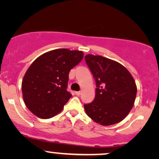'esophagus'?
Masks as SVG:
<instances>
[{
  "instance_id": "34e87169",
  "label": "esophagus",
  "mask_w": 159,
  "mask_h": 159,
  "mask_svg": "<svg viewBox=\"0 0 159 159\" xmlns=\"http://www.w3.org/2000/svg\"><path fill=\"white\" fill-rule=\"evenodd\" d=\"M75 94H76V95H77V96H79V95H81V92H80V91H78V92H75Z\"/></svg>"
}]
</instances>
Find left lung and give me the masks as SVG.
<instances>
[{"mask_svg": "<svg viewBox=\"0 0 159 159\" xmlns=\"http://www.w3.org/2000/svg\"><path fill=\"white\" fill-rule=\"evenodd\" d=\"M96 84L95 97L84 104L86 113L102 125L122 121L133 108L137 88L133 77L124 66L101 56H85Z\"/></svg>", "mask_w": 159, "mask_h": 159, "instance_id": "1", "label": "left lung"}]
</instances>
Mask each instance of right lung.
<instances>
[{
    "instance_id": "add662e5",
    "label": "right lung",
    "mask_w": 159,
    "mask_h": 159,
    "mask_svg": "<svg viewBox=\"0 0 159 159\" xmlns=\"http://www.w3.org/2000/svg\"><path fill=\"white\" fill-rule=\"evenodd\" d=\"M84 53L62 48L43 54L24 75L22 92L27 108L38 117L58 114L71 98L67 90L70 70L81 61Z\"/></svg>"
}]
</instances>
